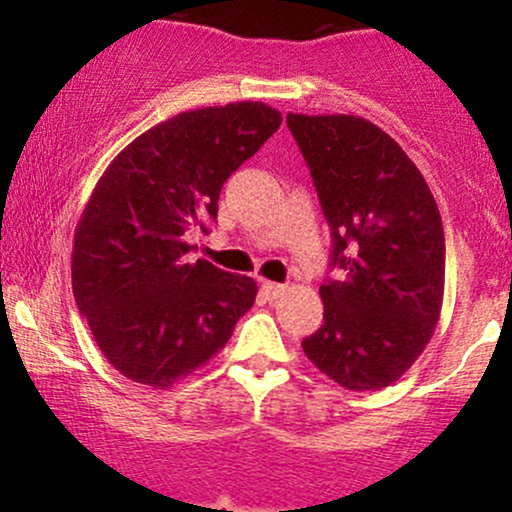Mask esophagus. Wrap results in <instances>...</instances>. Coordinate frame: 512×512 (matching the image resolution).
I'll use <instances>...</instances> for the list:
<instances>
[{"label":"esophagus","instance_id":"1","mask_svg":"<svg viewBox=\"0 0 512 512\" xmlns=\"http://www.w3.org/2000/svg\"><path fill=\"white\" fill-rule=\"evenodd\" d=\"M262 291L267 293V298H279V296H284V293H286V286L276 284V281L262 279Z\"/></svg>","mask_w":512,"mask_h":512}]
</instances>
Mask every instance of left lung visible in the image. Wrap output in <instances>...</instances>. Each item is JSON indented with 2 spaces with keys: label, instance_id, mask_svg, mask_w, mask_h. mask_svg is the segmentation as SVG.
Returning <instances> with one entry per match:
<instances>
[{
  "label": "left lung",
  "instance_id": "1",
  "mask_svg": "<svg viewBox=\"0 0 512 512\" xmlns=\"http://www.w3.org/2000/svg\"><path fill=\"white\" fill-rule=\"evenodd\" d=\"M332 231L325 317L303 351L346 390H383L431 342L445 289L440 211L390 134L356 115H286Z\"/></svg>",
  "mask_w": 512,
  "mask_h": 512
}]
</instances>
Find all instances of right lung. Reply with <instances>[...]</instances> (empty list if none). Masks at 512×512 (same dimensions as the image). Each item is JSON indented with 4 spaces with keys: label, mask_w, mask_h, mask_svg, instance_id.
Masks as SVG:
<instances>
[{
    "label": "right lung",
    "mask_w": 512,
    "mask_h": 512,
    "mask_svg": "<svg viewBox=\"0 0 512 512\" xmlns=\"http://www.w3.org/2000/svg\"><path fill=\"white\" fill-rule=\"evenodd\" d=\"M264 103L180 113L125 146L74 233L79 313L115 370L166 390L207 363L252 308L257 284L187 262L185 233L216 219L223 182L279 129Z\"/></svg>",
    "instance_id": "add662e5"
}]
</instances>
